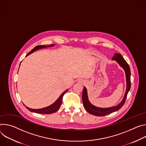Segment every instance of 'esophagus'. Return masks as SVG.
Masks as SVG:
<instances>
[{"label":"esophagus","instance_id":"esophagus-1","mask_svg":"<svg viewBox=\"0 0 146 146\" xmlns=\"http://www.w3.org/2000/svg\"><path fill=\"white\" fill-rule=\"evenodd\" d=\"M79 82V83H82V84H83L84 83V81H82V80H79V82Z\"/></svg>","mask_w":146,"mask_h":146}]
</instances>
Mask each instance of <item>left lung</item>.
Masks as SVG:
<instances>
[{
	"instance_id": "8db88e82",
	"label": "left lung",
	"mask_w": 146,
	"mask_h": 146,
	"mask_svg": "<svg viewBox=\"0 0 146 146\" xmlns=\"http://www.w3.org/2000/svg\"><path fill=\"white\" fill-rule=\"evenodd\" d=\"M112 60H115L119 64V66L124 70L125 72L126 80V92L122 102L119 104L114 107H108V108H100V107L94 106L90 103V102L88 99L87 89L85 87H84V89H83L82 96L83 104L84 106L85 110L89 113L95 116H104L107 114H111L112 112H114L115 111L119 110L123 106L127 98V94L131 89V70L128 64L123 58L122 55L119 53H115L114 56L112 57Z\"/></svg>"
}]
</instances>
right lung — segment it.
I'll return each mask as SVG.
<instances>
[{
  "label": "right lung",
  "mask_w": 146,
  "mask_h": 146,
  "mask_svg": "<svg viewBox=\"0 0 146 146\" xmlns=\"http://www.w3.org/2000/svg\"><path fill=\"white\" fill-rule=\"evenodd\" d=\"M54 46V44H51V45H48V46H44V45H38L36 46V47H35L33 49H32L30 52H29L26 56H28V55H29L30 54L32 53L33 52H34L35 51L38 50V49H40V48H46L47 47H52ZM68 89H67L66 91H64L60 96L59 98L57 99V100L52 105L43 108H40V109H32V108H30L28 107H27L25 105L24 106L26 107V108H27L29 111H31V112H36L38 113V114H52V113L56 112L60 107L61 103H62V98L63 96L64 95V94L66 93Z\"/></svg>",
  "instance_id": "add662e5"
}]
</instances>
